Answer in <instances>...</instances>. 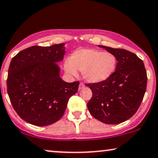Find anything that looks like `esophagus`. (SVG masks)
<instances>
[{"instance_id":"34e87169","label":"esophagus","mask_w":158,"mask_h":158,"mask_svg":"<svg viewBox=\"0 0 158 158\" xmlns=\"http://www.w3.org/2000/svg\"><path fill=\"white\" fill-rule=\"evenodd\" d=\"M84 88H85V85H84L83 83H81L79 84V87H78V90H82V89H83Z\"/></svg>"}]
</instances>
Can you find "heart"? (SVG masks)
<instances>
[{"mask_svg":"<svg viewBox=\"0 0 158 158\" xmlns=\"http://www.w3.org/2000/svg\"><path fill=\"white\" fill-rule=\"evenodd\" d=\"M118 60L110 52L95 49L77 50L66 60L64 68L70 75L82 72L83 78L90 83H99L108 80L115 73Z\"/></svg>","mask_w":158,"mask_h":158,"instance_id":"1","label":"heart"}]
</instances>
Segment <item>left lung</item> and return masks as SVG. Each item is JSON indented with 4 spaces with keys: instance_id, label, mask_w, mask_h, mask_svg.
I'll return each mask as SVG.
<instances>
[{
    "instance_id": "left-lung-1",
    "label": "left lung",
    "mask_w": 158,
    "mask_h": 158,
    "mask_svg": "<svg viewBox=\"0 0 158 158\" xmlns=\"http://www.w3.org/2000/svg\"><path fill=\"white\" fill-rule=\"evenodd\" d=\"M98 47L115 55L118 60L114 74L99 83L86 84L93 93L87 104L93 117L106 124H119L138 110L147 88V73L143 61L127 50Z\"/></svg>"
}]
</instances>
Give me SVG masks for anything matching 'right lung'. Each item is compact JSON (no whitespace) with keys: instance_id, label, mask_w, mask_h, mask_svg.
I'll return each mask as SVG.
<instances>
[{"instance_id":"right-lung-1","label":"right lung","mask_w":158,"mask_h":158,"mask_svg":"<svg viewBox=\"0 0 158 158\" xmlns=\"http://www.w3.org/2000/svg\"><path fill=\"white\" fill-rule=\"evenodd\" d=\"M65 44L23 50L11 60L7 90L18 115L30 124L46 126L60 120L79 82L66 83L56 63L63 60Z\"/></svg>"}]
</instances>
